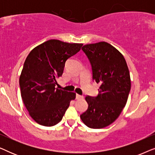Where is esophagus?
Returning <instances> with one entry per match:
<instances>
[{
	"instance_id": "34e87169",
	"label": "esophagus",
	"mask_w": 155,
	"mask_h": 155,
	"mask_svg": "<svg viewBox=\"0 0 155 155\" xmlns=\"http://www.w3.org/2000/svg\"><path fill=\"white\" fill-rule=\"evenodd\" d=\"M76 99H83V96H82V95H80V94H76Z\"/></svg>"
}]
</instances>
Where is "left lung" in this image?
<instances>
[{
  "instance_id": "1",
  "label": "left lung",
  "mask_w": 155,
  "mask_h": 155,
  "mask_svg": "<svg viewBox=\"0 0 155 155\" xmlns=\"http://www.w3.org/2000/svg\"><path fill=\"white\" fill-rule=\"evenodd\" d=\"M92 65V79L101 84L96 97L87 96L88 109L80 115L87 126L98 129L115 121L126 104L131 83L124 57L105 41L82 46Z\"/></svg>"
}]
</instances>
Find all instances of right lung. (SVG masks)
<instances>
[{"label": "right lung", "mask_w": 155, "mask_h": 155, "mask_svg": "<svg viewBox=\"0 0 155 155\" xmlns=\"http://www.w3.org/2000/svg\"><path fill=\"white\" fill-rule=\"evenodd\" d=\"M82 44L51 39L27 56L20 77L21 97L29 116L37 124L53 126L62 120L75 93L55 87L65 63L80 51Z\"/></svg>", "instance_id": "obj_1"}]
</instances>
